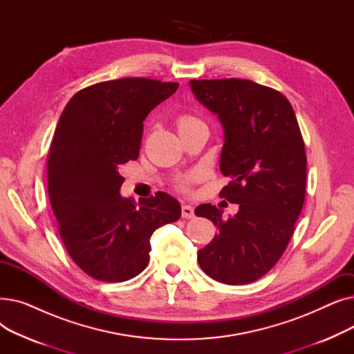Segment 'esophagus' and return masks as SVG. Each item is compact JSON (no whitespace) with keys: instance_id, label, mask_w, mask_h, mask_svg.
Wrapping results in <instances>:
<instances>
[{"instance_id":"1","label":"esophagus","mask_w":354,"mask_h":354,"mask_svg":"<svg viewBox=\"0 0 354 354\" xmlns=\"http://www.w3.org/2000/svg\"><path fill=\"white\" fill-rule=\"evenodd\" d=\"M182 216L187 218V219H191L195 216V212H194V208L191 205H182Z\"/></svg>"}]
</instances>
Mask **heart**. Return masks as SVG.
I'll list each match as a JSON object with an SVG mask.
<instances>
[{
	"mask_svg": "<svg viewBox=\"0 0 354 354\" xmlns=\"http://www.w3.org/2000/svg\"><path fill=\"white\" fill-rule=\"evenodd\" d=\"M198 122H199V120H198L196 118L191 116V115H182V116H179V118H178L176 124H178V129L180 130V129H183V127L191 126V124L198 123ZM194 176H195V175H188V176L179 178V179H178V188H179V189H187L189 180H191V179H194Z\"/></svg>",
	"mask_w": 354,
	"mask_h": 354,
	"instance_id": "1",
	"label": "heart"
}]
</instances>
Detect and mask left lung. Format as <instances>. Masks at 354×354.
Returning <instances> with one entry per match:
<instances>
[{
  "label": "left lung",
  "instance_id": "left-lung-1",
  "mask_svg": "<svg viewBox=\"0 0 354 354\" xmlns=\"http://www.w3.org/2000/svg\"><path fill=\"white\" fill-rule=\"evenodd\" d=\"M196 99L218 115L225 143L221 172L231 180L219 196L238 203L224 219L211 203L195 215L212 221L218 235L198 251L202 271L238 286L266 275L284 254L306 198L307 156L287 97L245 79L191 80Z\"/></svg>",
  "mask_w": 354,
  "mask_h": 354
}]
</instances>
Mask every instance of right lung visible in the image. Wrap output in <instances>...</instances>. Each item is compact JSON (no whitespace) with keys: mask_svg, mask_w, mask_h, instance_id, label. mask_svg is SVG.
<instances>
[{"mask_svg":"<svg viewBox=\"0 0 354 354\" xmlns=\"http://www.w3.org/2000/svg\"><path fill=\"white\" fill-rule=\"evenodd\" d=\"M179 83L126 77L79 90L66 104L50 145L47 183L63 244L87 275L122 283L140 274L151 236L180 218L165 192L124 199L120 166L139 158L143 120Z\"/></svg>","mask_w":354,"mask_h":354,"instance_id":"add662e5","label":"right lung"}]
</instances>
